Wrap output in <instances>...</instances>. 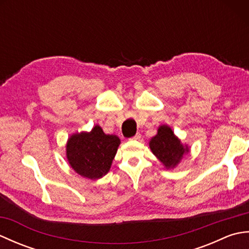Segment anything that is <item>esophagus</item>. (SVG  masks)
Instances as JSON below:
<instances>
[{
  "mask_svg": "<svg viewBox=\"0 0 249 249\" xmlns=\"http://www.w3.org/2000/svg\"><path fill=\"white\" fill-rule=\"evenodd\" d=\"M140 138H141V135L138 134V133H137L134 137H131V139H133V140H139Z\"/></svg>",
  "mask_w": 249,
  "mask_h": 249,
  "instance_id": "esophagus-1",
  "label": "esophagus"
}]
</instances>
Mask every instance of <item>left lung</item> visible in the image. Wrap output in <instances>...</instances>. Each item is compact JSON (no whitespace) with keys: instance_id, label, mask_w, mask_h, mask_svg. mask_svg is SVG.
<instances>
[{"instance_id":"8db88e82","label":"left lung","mask_w":249,"mask_h":249,"mask_svg":"<svg viewBox=\"0 0 249 249\" xmlns=\"http://www.w3.org/2000/svg\"><path fill=\"white\" fill-rule=\"evenodd\" d=\"M150 147L158 160L167 168H172L182 160L184 154L189 151L187 146H183L170 127L166 125L158 128L157 135L150 141Z\"/></svg>"}]
</instances>
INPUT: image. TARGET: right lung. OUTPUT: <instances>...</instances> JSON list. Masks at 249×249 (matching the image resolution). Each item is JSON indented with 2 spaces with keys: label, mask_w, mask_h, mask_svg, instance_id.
<instances>
[{
  "label": "right lung",
  "mask_w": 249,
  "mask_h": 249,
  "mask_svg": "<svg viewBox=\"0 0 249 249\" xmlns=\"http://www.w3.org/2000/svg\"><path fill=\"white\" fill-rule=\"evenodd\" d=\"M120 143L119 137L106 135L96 125L91 133L76 134L68 139L66 156L78 174L96 179L108 173Z\"/></svg>",
  "instance_id": "1"
}]
</instances>
